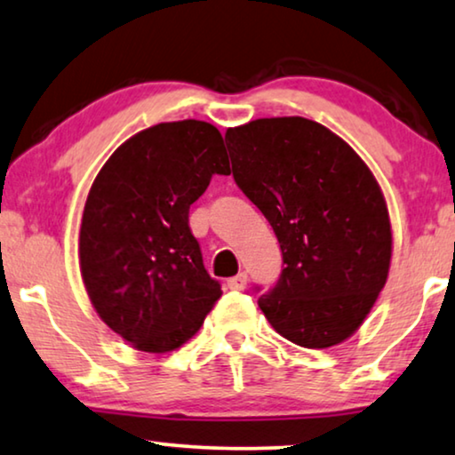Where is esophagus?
Wrapping results in <instances>:
<instances>
[{
  "mask_svg": "<svg viewBox=\"0 0 455 455\" xmlns=\"http://www.w3.org/2000/svg\"><path fill=\"white\" fill-rule=\"evenodd\" d=\"M227 284H228V289H235V291H243V289L247 287V275H245V272H239L237 276L228 278Z\"/></svg>",
  "mask_w": 455,
  "mask_h": 455,
  "instance_id": "obj_1",
  "label": "esophagus"
}]
</instances>
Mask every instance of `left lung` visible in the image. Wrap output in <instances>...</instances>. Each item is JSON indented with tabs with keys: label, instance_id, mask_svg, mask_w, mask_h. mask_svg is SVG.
Here are the masks:
<instances>
[{
	"label": "left lung",
	"instance_id": "obj_1",
	"mask_svg": "<svg viewBox=\"0 0 455 455\" xmlns=\"http://www.w3.org/2000/svg\"><path fill=\"white\" fill-rule=\"evenodd\" d=\"M224 139L235 183L283 251V272L259 310L301 347L345 341L389 275L391 222L377 179L341 137L301 116L251 120Z\"/></svg>",
	"mask_w": 455,
	"mask_h": 455
}]
</instances>
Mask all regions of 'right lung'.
Segmentation results:
<instances>
[{"instance_id":"right-lung-1","label":"right lung","mask_w":455,"mask_h":455,"mask_svg":"<svg viewBox=\"0 0 455 455\" xmlns=\"http://www.w3.org/2000/svg\"><path fill=\"white\" fill-rule=\"evenodd\" d=\"M214 174H231L220 131L179 120L124 141L91 185L78 235L84 289L132 347H180L222 295L189 228Z\"/></svg>"}]
</instances>
